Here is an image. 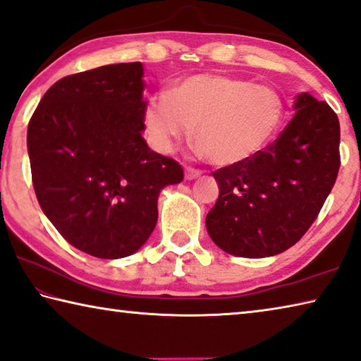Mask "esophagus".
<instances>
[{"label":"esophagus","mask_w":361,"mask_h":361,"mask_svg":"<svg viewBox=\"0 0 361 361\" xmlns=\"http://www.w3.org/2000/svg\"><path fill=\"white\" fill-rule=\"evenodd\" d=\"M200 176H202V171H200V169H195L192 166H187L185 168V179L187 180H193V179H197V177H200Z\"/></svg>","instance_id":"34e87169"}]
</instances>
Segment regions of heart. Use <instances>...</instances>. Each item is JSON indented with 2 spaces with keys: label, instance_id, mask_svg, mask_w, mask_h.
Masks as SVG:
<instances>
[{
  "label": "heart",
  "instance_id": "b5f03b06",
  "mask_svg": "<svg viewBox=\"0 0 361 361\" xmlns=\"http://www.w3.org/2000/svg\"><path fill=\"white\" fill-rule=\"evenodd\" d=\"M283 100L274 87L226 75L188 76L158 92L145 109L152 145L171 152L195 129L198 149L217 166H232L261 152L281 125Z\"/></svg>",
  "mask_w": 361,
  "mask_h": 361
}]
</instances>
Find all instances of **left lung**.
<instances>
[{
    "label": "left lung",
    "instance_id": "8db88e82",
    "mask_svg": "<svg viewBox=\"0 0 361 361\" xmlns=\"http://www.w3.org/2000/svg\"><path fill=\"white\" fill-rule=\"evenodd\" d=\"M281 134L246 161L212 173L219 198L206 216L211 240L240 257H269L296 245L338 179L339 120L310 94Z\"/></svg>",
    "mask_w": 361,
    "mask_h": 361
}]
</instances>
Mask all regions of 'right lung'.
I'll return each instance as SVG.
<instances>
[{"label":"right lung","mask_w":361,"mask_h":361,"mask_svg":"<svg viewBox=\"0 0 361 361\" xmlns=\"http://www.w3.org/2000/svg\"><path fill=\"white\" fill-rule=\"evenodd\" d=\"M144 67L114 63L63 76L41 99L27 145L38 203L70 245L126 257L149 240L158 195L184 169L142 137Z\"/></svg>","instance_id":"right-lung-1"}]
</instances>
